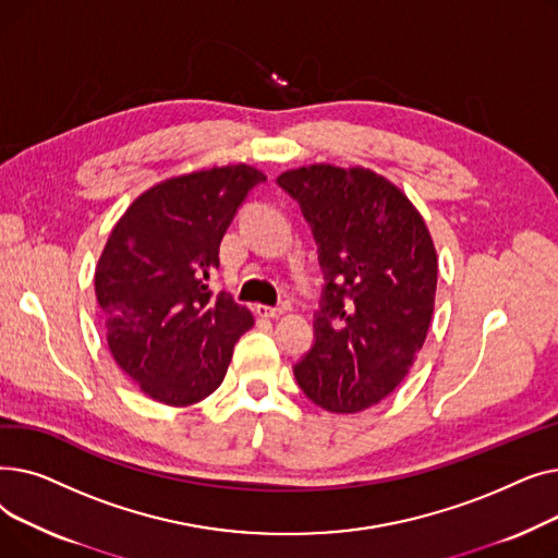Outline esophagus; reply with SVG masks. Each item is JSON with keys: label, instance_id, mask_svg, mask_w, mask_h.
<instances>
[{"label": "esophagus", "instance_id": "obj_1", "mask_svg": "<svg viewBox=\"0 0 558 558\" xmlns=\"http://www.w3.org/2000/svg\"><path fill=\"white\" fill-rule=\"evenodd\" d=\"M255 312L262 316V318H278L282 314L280 307H269V305H257Z\"/></svg>", "mask_w": 558, "mask_h": 558}]
</instances>
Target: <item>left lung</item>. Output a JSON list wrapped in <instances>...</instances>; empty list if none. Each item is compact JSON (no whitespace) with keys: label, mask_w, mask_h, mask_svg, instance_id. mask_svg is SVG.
<instances>
[{"label":"left lung","mask_w":558,"mask_h":558,"mask_svg":"<svg viewBox=\"0 0 558 558\" xmlns=\"http://www.w3.org/2000/svg\"><path fill=\"white\" fill-rule=\"evenodd\" d=\"M326 274L314 345L294 375L332 414L383 402L407 377L434 314L438 259L416 205L366 167L316 162L282 171Z\"/></svg>","instance_id":"8db88e82"}]
</instances>
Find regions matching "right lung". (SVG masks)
I'll return each mask as SVG.
<instances>
[{
	"instance_id": "obj_1",
	"label": "right lung",
	"mask_w": 558,
	"mask_h": 558,
	"mask_svg": "<svg viewBox=\"0 0 558 558\" xmlns=\"http://www.w3.org/2000/svg\"><path fill=\"white\" fill-rule=\"evenodd\" d=\"M264 181L244 162L171 175L108 234L95 269L108 350L156 402L190 407L217 391L234 343L255 324L226 291L213 296L210 276L234 213Z\"/></svg>"
}]
</instances>
